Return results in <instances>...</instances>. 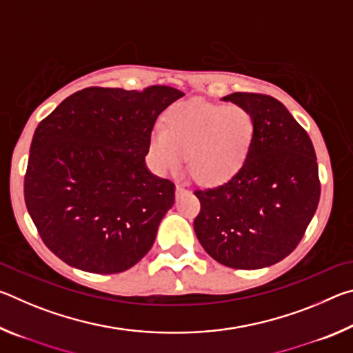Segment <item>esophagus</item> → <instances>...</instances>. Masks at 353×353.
Returning <instances> with one entry per match:
<instances>
[{"instance_id":"esophagus-1","label":"esophagus","mask_w":353,"mask_h":353,"mask_svg":"<svg viewBox=\"0 0 353 353\" xmlns=\"http://www.w3.org/2000/svg\"><path fill=\"white\" fill-rule=\"evenodd\" d=\"M185 193H187V188H185L183 185H177V187H176V196H177V198H181V196H183Z\"/></svg>"}]
</instances>
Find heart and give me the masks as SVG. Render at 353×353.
<instances>
[{
    "label": "heart",
    "instance_id": "b5f03b06",
    "mask_svg": "<svg viewBox=\"0 0 353 353\" xmlns=\"http://www.w3.org/2000/svg\"><path fill=\"white\" fill-rule=\"evenodd\" d=\"M254 118L240 105L190 101L172 107L165 129L151 134L152 162L160 172L177 171L187 154L196 181L218 183L243 165L254 140Z\"/></svg>",
    "mask_w": 353,
    "mask_h": 353
}]
</instances>
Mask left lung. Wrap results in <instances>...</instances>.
Wrapping results in <instances>:
<instances>
[{"instance_id": "8db88e82", "label": "left lung", "mask_w": 353, "mask_h": 353, "mask_svg": "<svg viewBox=\"0 0 353 353\" xmlns=\"http://www.w3.org/2000/svg\"><path fill=\"white\" fill-rule=\"evenodd\" d=\"M254 118V140L234 176L196 190L194 232L205 252L234 270H260L288 256L318 208L321 183L313 143L288 109L260 93L223 98Z\"/></svg>"}]
</instances>
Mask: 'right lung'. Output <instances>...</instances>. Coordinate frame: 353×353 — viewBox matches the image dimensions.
<instances>
[{"label":"right lung","instance_id":"obj_1","mask_svg":"<svg viewBox=\"0 0 353 353\" xmlns=\"http://www.w3.org/2000/svg\"><path fill=\"white\" fill-rule=\"evenodd\" d=\"M182 97L166 85L88 87L40 121L25 202L46 248L67 265L117 274L152 248L176 187L154 176L145 157L159 115Z\"/></svg>","mask_w":353,"mask_h":353}]
</instances>
